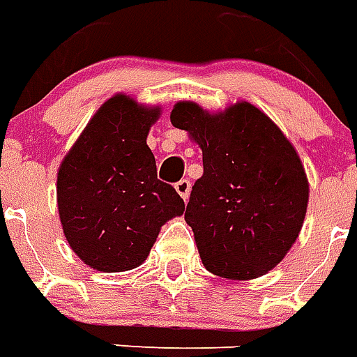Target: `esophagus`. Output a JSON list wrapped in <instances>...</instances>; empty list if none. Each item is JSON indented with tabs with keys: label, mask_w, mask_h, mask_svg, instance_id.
I'll return each instance as SVG.
<instances>
[{
	"label": "esophagus",
	"mask_w": 357,
	"mask_h": 357,
	"mask_svg": "<svg viewBox=\"0 0 357 357\" xmlns=\"http://www.w3.org/2000/svg\"><path fill=\"white\" fill-rule=\"evenodd\" d=\"M175 190L176 193L184 199V201H188V197H190V192H192V182L188 181V178H182V181H178L175 184Z\"/></svg>",
	"instance_id": "1"
}]
</instances>
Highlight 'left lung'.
Segmentation results:
<instances>
[{
	"instance_id": "8db88e82",
	"label": "left lung",
	"mask_w": 357,
	"mask_h": 357,
	"mask_svg": "<svg viewBox=\"0 0 357 357\" xmlns=\"http://www.w3.org/2000/svg\"><path fill=\"white\" fill-rule=\"evenodd\" d=\"M171 123L202 149L201 178L184 219L202 264L228 280H250L280 264L306 215V173L295 147L247 101L208 112L176 102Z\"/></svg>"
}]
</instances>
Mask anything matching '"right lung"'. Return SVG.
Listing matches in <instances>:
<instances>
[{
  "label": "right lung",
  "instance_id": "add662e5",
  "mask_svg": "<svg viewBox=\"0 0 357 357\" xmlns=\"http://www.w3.org/2000/svg\"><path fill=\"white\" fill-rule=\"evenodd\" d=\"M158 118V107L118 93L93 114L59 167L62 230L92 269L121 273L142 265L162 225L184 213L175 188L156 178L147 145Z\"/></svg>",
  "mask_w": 357,
  "mask_h": 357
}]
</instances>
